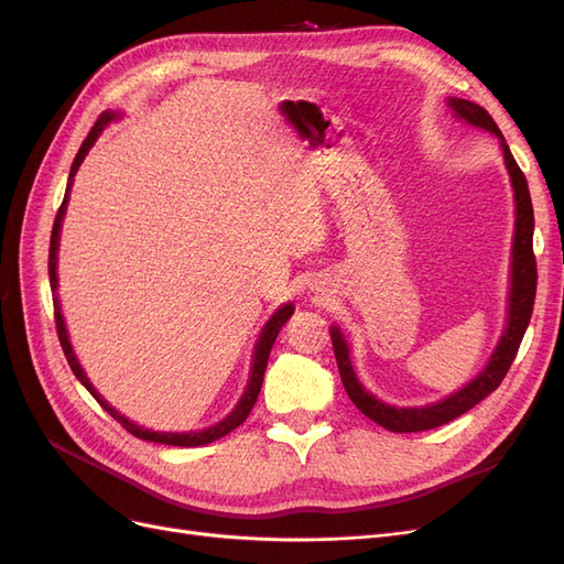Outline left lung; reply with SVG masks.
<instances>
[{
  "mask_svg": "<svg viewBox=\"0 0 564 564\" xmlns=\"http://www.w3.org/2000/svg\"><path fill=\"white\" fill-rule=\"evenodd\" d=\"M449 108L458 119H464V122L480 127L501 139L503 160H506L510 183H513V193H516V237H513V263H510L508 319H506V332L499 340V346L491 352V360L466 388H460L458 392H454V395H449L442 402H435L429 406H412V409L406 406L398 409V406L383 404L381 400L373 398L369 390L362 388L350 365L348 344L344 334L338 332V327H332L329 332H332L336 365H338L340 381L346 386L348 398L365 416H369L373 423L383 425L386 431H392V433H419V431L437 429V425H445L458 419L460 414H466L468 409H473L477 402H482L489 392L497 390L508 373L510 365L516 360L522 336L527 332V324L532 319V311H534V296H536V259H534V247H532L534 207H532V197H529L527 178L520 172L516 158L510 155V148L506 145L503 133L499 131L497 122H494L491 115L485 108L470 104V100H464V98H449Z\"/></svg>",
  "mask_w": 564,
  "mask_h": 564,
  "instance_id": "8db88e82",
  "label": "left lung"
}]
</instances>
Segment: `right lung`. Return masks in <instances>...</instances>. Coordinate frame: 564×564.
<instances>
[{"mask_svg":"<svg viewBox=\"0 0 564 564\" xmlns=\"http://www.w3.org/2000/svg\"><path fill=\"white\" fill-rule=\"evenodd\" d=\"M115 117H117L115 112H104V115H100V117L96 119V124L91 127V131H89L87 139H84V143H82V148H79V152H77V158H75V162H73V166H70V181H67V191H65V197H63L61 209H58V214H56L54 230H51V245H48V282H51V292H56V286H58V278H56L58 237H61V220H63V216H65L67 195H70L73 176L77 174V169H79V164L84 162V158H87L89 148L96 143L98 133L104 131V129H106V124L110 122V119H115ZM292 313H294V305H292V303H284L282 308H278V313L268 319V324L263 327V332H261L259 340H256V348H253V365H251V377H249V383H247V388H245V395L240 398V402H237V406L232 409V412H230L224 421L216 423V425H212V429L197 431V433H155V431H145V429H141V425H135L133 421H129L127 416L119 414L117 409H112L104 398L98 395L96 388H94V386H91V381L87 379V373H84V369H82V367H79V362H77V357H75L73 346H70V338H67V332H65V322H63V315H61L58 299H54V319H56V332H58L61 348H63V352H65V357H67V365H70L73 373H75V377L79 379V383H82L84 388H87V390L91 392V395L98 400V404L104 406L106 412H108L115 421L122 423L124 429H127L131 435L141 437V440H150V442H160V445H172V447H199V445H209V442H214V440H218V437L228 435L230 431H235V429H237V425H242V423H245V419H247V416H249V412H251V406L256 404V398H259V392H261L263 373H265V367H268V357H270L272 344H275V338H278L280 329L284 327V322H286L289 317H292Z\"/></svg>","mask_w":564,"mask_h":564,"instance_id":"right-lung-1","label":"right lung"}]
</instances>
